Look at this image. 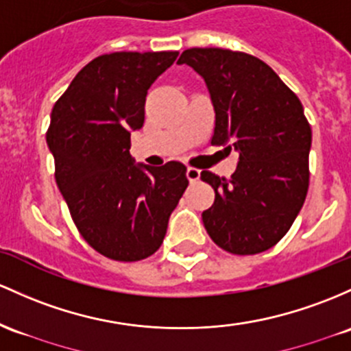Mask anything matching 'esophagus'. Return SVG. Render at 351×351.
I'll return each instance as SVG.
<instances>
[{"label":"esophagus","mask_w":351,"mask_h":351,"mask_svg":"<svg viewBox=\"0 0 351 351\" xmlns=\"http://www.w3.org/2000/svg\"><path fill=\"white\" fill-rule=\"evenodd\" d=\"M186 178L190 180V183H196L199 180V169L193 168V167H188L186 169Z\"/></svg>","instance_id":"34e87169"}]
</instances>
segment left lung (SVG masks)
I'll return each mask as SVG.
<instances>
[{
  "mask_svg": "<svg viewBox=\"0 0 351 351\" xmlns=\"http://www.w3.org/2000/svg\"><path fill=\"white\" fill-rule=\"evenodd\" d=\"M178 64L193 68L210 91L211 145L240 155L230 180L202 171L215 190L203 225L225 252H267L287 234L306 198L311 128L302 101L265 61L246 53L190 48Z\"/></svg>",
  "mask_w": 351,
  "mask_h": 351,
  "instance_id": "1",
  "label": "left lung"
}]
</instances>
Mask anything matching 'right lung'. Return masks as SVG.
<instances>
[{
    "instance_id": "obj_1",
    "label": "right lung",
    "mask_w": 351,
    "mask_h": 351,
    "mask_svg": "<svg viewBox=\"0 0 351 351\" xmlns=\"http://www.w3.org/2000/svg\"><path fill=\"white\" fill-rule=\"evenodd\" d=\"M176 56L118 51L95 58L53 106L46 143L56 184L86 243L111 260L153 255L188 186L180 161L149 168L130 155L149 86Z\"/></svg>"
}]
</instances>
